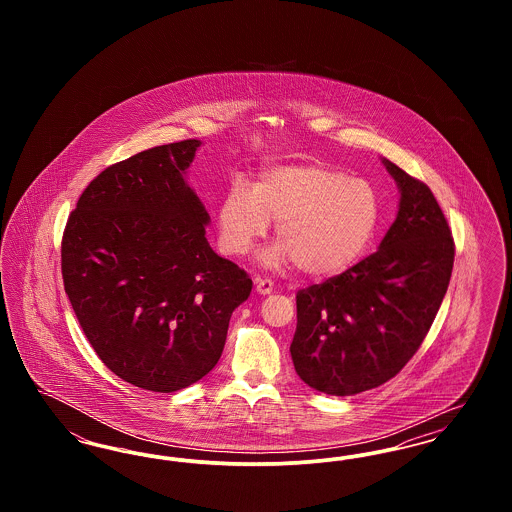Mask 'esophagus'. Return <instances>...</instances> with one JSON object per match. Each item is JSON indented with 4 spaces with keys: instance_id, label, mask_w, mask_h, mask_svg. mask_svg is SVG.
Returning a JSON list of instances; mask_svg holds the SVG:
<instances>
[{
    "instance_id": "1",
    "label": "esophagus",
    "mask_w": 512,
    "mask_h": 512,
    "mask_svg": "<svg viewBox=\"0 0 512 512\" xmlns=\"http://www.w3.org/2000/svg\"><path fill=\"white\" fill-rule=\"evenodd\" d=\"M255 290H257V293H261V295H268V293H272V290H274V282L268 280V278H257L255 280Z\"/></svg>"
}]
</instances>
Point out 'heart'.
I'll return each instance as SVG.
<instances>
[{"label":"heart","instance_id":"heart-1","mask_svg":"<svg viewBox=\"0 0 512 512\" xmlns=\"http://www.w3.org/2000/svg\"><path fill=\"white\" fill-rule=\"evenodd\" d=\"M276 220L278 244L267 265L293 261L309 276H332L349 267L372 240L380 220L376 190L361 178L320 165H282L263 172L253 190L232 184L217 211L219 245L245 255Z\"/></svg>","mask_w":512,"mask_h":512}]
</instances>
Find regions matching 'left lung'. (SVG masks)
Instances as JSON below:
<instances>
[{"instance_id":"obj_1","label":"left lung","mask_w":512,"mask_h":512,"mask_svg":"<svg viewBox=\"0 0 512 512\" xmlns=\"http://www.w3.org/2000/svg\"><path fill=\"white\" fill-rule=\"evenodd\" d=\"M382 163L401 199L378 251L295 297V372L328 395L372 390L399 374L438 315L453 270L455 242L432 190Z\"/></svg>"}]
</instances>
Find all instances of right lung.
Masks as SVG:
<instances>
[{
	"label": "right lung",
	"mask_w": 512,
	"mask_h": 512,
	"mask_svg": "<svg viewBox=\"0 0 512 512\" xmlns=\"http://www.w3.org/2000/svg\"><path fill=\"white\" fill-rule=\"evenodd\" d=\"M199 140L151 147L99 172L61 242L65 292L103 365L142 390H182L219 363L247 272L205 238L186 184Z\"/></svg>",
	"instance_id": "1"
}]
</instances>
